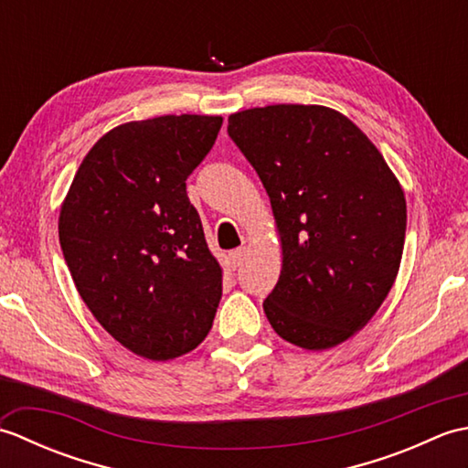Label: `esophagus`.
<instances>
[{"label":"esophagus","instance_id":"esophagus-1","mask_svg":"<svg viewBox=\"0 0 468 468\" xmlns=\"http://www.w3.org/2000/svg\"><path fill=\"white\" fill-rule=\"evenodd\" d=\"M245 255H247V251H245V247H239V250H235V251H231L229 253V260H231V265L235 267H241L243 265V261H245Z\"/></svg>","mask_w":468,"mask_h":468}]
</instances>
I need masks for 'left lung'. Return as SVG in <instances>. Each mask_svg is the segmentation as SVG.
Returning <instances> with one entry per match:
<instances>
[{
	"label": "left lung",
	"mask_w": 468,
	"mask_h": 468,
	"mask_svg": "<svg viewBox=\"0 0 468 468\" xmlns=\"http://www.w3.org/2000/svg\"><path fill=\"white\" fill-rule=\"evenodd\" d=\"M260 175L283 267L263 310L283 340L327 350L372 320L399 273L406 201L384 156L325 106L275 104L229 116Z\"/></svg>",
	"instance_id": "left-lung-1"
}]
</instances>
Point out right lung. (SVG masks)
<instances>
[{
	"mask_svg": "<svg viewBox=\"0 0 468 468\" xmlns=\"http://www.w3.org/2000/svg\"><path fill=\"white\" fill-rule=\"evenodd\" d=\"M221 124L181 114L116 126L86 154L59 211L78 293L116 342L148 360L195 350L221 302V267L186 197Z\"/></svg>",
	"mask_w": 468,
	"mask_h": 468,
	"instance_id": "obj_1",
	"label": "right lung"
}]
</instances>
